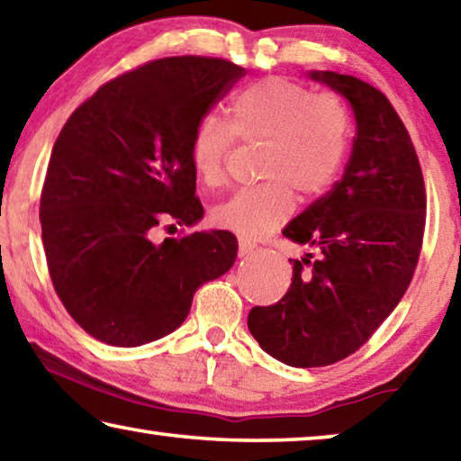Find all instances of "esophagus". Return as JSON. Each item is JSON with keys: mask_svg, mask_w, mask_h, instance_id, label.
<instances>
[{"mask_svg": "<svg viewBox=\"0 0 461 461\" xmlns=\"http://www.w3.org/2000/svg\"><path fill=\"white\" fill-rule=\"evenodd\" d=\"M253 251H255V243H251V240H247V239L240 237L239 239V255H240V258H245V255H249Z\"/></svg>", "mask_w": 461, "mask_h": 461, "instance_id": "esophagus-1", "label": "esophagus"}]
</instances>
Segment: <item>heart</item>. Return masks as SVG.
Here are the masks:
<instances>
[{"instance_id":"b5f03b06","label":"heart","mask_w":461,"mask_h":461,"mask_svg":"<svg viewBox=\"0 0 461 461\" xmlns=\"http://www.w3.org/2000/svg\"><path fill=\"white\" fill-rule=\"evenodd\" d=\"M266 141L261 157L264 183L237 189L212 212L221 229L259 237L276 229L303 200L323 194L342 168L348 152L350 122L331 96H315L288 77H266L232 98L229 125L214 115L194 130L189 160L203 183L224 176L232 140Z\"/></svg>"}]
</instances>
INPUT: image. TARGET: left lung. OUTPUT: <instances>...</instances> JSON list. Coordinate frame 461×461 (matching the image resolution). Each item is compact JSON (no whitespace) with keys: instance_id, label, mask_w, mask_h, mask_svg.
I'll return each mask as SVG.
<instances>
[{"instance_id":"left-lung-1","label":"left lung","mask_w":461,"mask_h":461,"mask_svg":"<svg viewBox=\"0 0 461 461\" xmlns=\"http://www.w3.org/2000/svg\"><path fill=\"white\" fill-rule=\"evenodd\" d=\"M307 76L348 101L357 136L342 179L282 230L315 255L290 259L286 294L247 317L261 348L299 369L346 358L398 307L419 261L427 212L419 157L384 92L354 76Z\"/></svg>"}]
</instances>
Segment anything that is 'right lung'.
Returning a JSON list of instances; mask_svg holds the SVG:
<instances>
[{
  "label": "right lung",
  "instance_id": "1",
  "mask_svg": "<svg viewBox=\"0 0 461 461\" xmlns=\"http://www.w3.org/2000/svg\"><path fill=\"white\" fill-rule=\"evenodd\" d=\"M243 76L224 59H157L104 84L63 125L41 194L42 245L55 293L92 338L133 348L171 334L195 290L235 264L229 230L152 235L203 218L191 136Z\"/></svg>",
  "mask_w": 461,
  "mask_h": 461
}]
</instances>
